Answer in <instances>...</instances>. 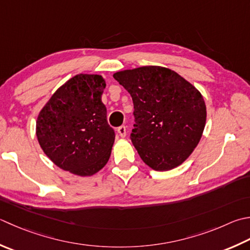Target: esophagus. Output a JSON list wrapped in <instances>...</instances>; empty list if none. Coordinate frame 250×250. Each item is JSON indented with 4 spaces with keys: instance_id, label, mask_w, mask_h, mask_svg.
Masks as SVG:
<instances>
[{
    "instance_id": "esophagus-1",
    "label": "esophagus",
    "mask_w": 250,
    "mask_h": 250,
    "mask_svg": "<svg viewBox=\"0 0 250 250\" xmlns=\"http://www.w3.org/2000/svg\"><path fill=\"white\" fill-rule=\"evenodd\" d=\"M118 133H119V135L121 136V138H125V135H126V129H125V125H121V126H119L118 128Z\"/></svg>"
}]
</instances>
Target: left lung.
<instances>
[{"instance_id":"left-lung-1","label":"left lung","mask_w":250,"mask_h":250,"mask_svg":"<svg viewBox=\"0 0 250 250\" xmlns=\"http://www.w3.org/2000/svg\"><path fill=\"white\" fill-rule=\"evenodd\" d=\"M114 78L133 101L131 141L141 159L156 171L182 165L196 148L206 125L202 93L178 72L161 66L117 71Z\"/></svg>"}]
</instances>
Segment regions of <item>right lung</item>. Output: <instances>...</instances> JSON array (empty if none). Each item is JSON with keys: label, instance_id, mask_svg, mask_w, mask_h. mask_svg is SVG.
<instances>
[{"label": "right lung", "instance_id": "1", "mask_svg": "<svg viewBox=\"0 0 250 250\" xmlns=\"http://www.w3.org/2000/svg\"><path fill=\"white\" fill-rule=\"evenodd\" d=\"M105 79L79 73L54 92L38 115L36 134L42 150L57 167L91 177L105 167L115 142L102 102Z\"/></svg>", "mask_w": 250, "mask_h": 250}]
</instances>
